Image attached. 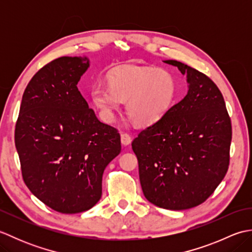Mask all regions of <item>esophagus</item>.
I'll list each match as a JSON object with an SVG mask.
<instances>
[{"label":"esophagus","instance_id":"34e87169","mask_svg":"<svg viewBox=\"0 0 252 252\" xmlns=\"http://www.w3.org/2000/svg\"><path fill=\"white\" fill-rule=\"evenodd\" d=\"M131 142H132V138H131V136L129 134H126V133H123V134H121V143H122V145L127 146V145H130Z\"/></svg>","mask_w":252,"mask_h":252}]
</instances>
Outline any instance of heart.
Wrapping results in <instances>:
<instances>
[{
  "label": "heart",
  "instance_id": "obj_1",
  "mask_svg": "<svg viewBox=\"0 0 252 252\" xmlns=\"http://www.w3.org/2000/svg\"><path fill=\"white\" fill-rule=\"evenodd\" d=\"M108 82L96 83L91 90L96 108L110 119L121 101H126L127 116L138 126H151L161 119L176 95L172 74L157 68H117L110 72Z\"/></svg>",
  "mask_w": 252,
  "mask_h": 252
}]
</instances>
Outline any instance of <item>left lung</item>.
<instances>
[{"mask_svg": "<svg viewBox=\"0 0 252 252\" xmlns=\"http://www.w3.org/2000/svg\"><path fill=\"white\" fill-rule=\"evenodd\" d=\"M186 74L189 92L132 142L144 196L155 206L185 210L206 201L229 164L232 123L221 91L205 73L164 61Z\"/></svg>", "mask_w": 252, "mask_h": 252, "instance_id": "obj_1", "label": "left lung"}]
</instances>
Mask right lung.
Returning a JSON list of instances; mask_svg holds the SVG:
<instances>
[{
    "mask_svg": "<svg viewBox=\"0 0 252 252\" xmlns=\"http://www.w3.org/2000/svg\"><path fill=\"white\" fill-rule=\"evenodd\" d=\"M89 66L87 57L63 56L42 67L27 85L15 127L25 184L67 215L97 203L104 170L121 152L118 130L97 119L78 90Z\"/></svg>",
    "mask_w": 252,
    "mask_h": 252,
    "instance_id": "obj_1",
    "label": "right lung"
}]
</instances>
